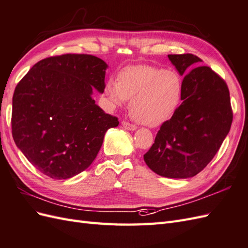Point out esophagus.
Segmentation results:
<instances>
[{"instance_id": "34e87169", "label": "esophagus", "mask_w": 248, "mask_h": 248, "mask_svg": "<svg viewBox=\"0 0 248 248\" xmlns=\"http://www.w3.org/2000/svg\"><path fill=\"white\" fill-rule=\"evenodd\" d=\"M122 125L123 127L128 129V130H136L137 129V126L134 125V124H130L129 122H127V121H122Z\"/></svg>"}]
</instances>
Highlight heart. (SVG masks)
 I'll return each mask as SVG.
<instances>
[{"label":"heart","instance_id":"heart-1","mask_svg":"<svg viewBox=\"0 0 248 248\" xmlns=\"http://www.w3.org/2000/svg\"><path fill=\"white\" fill-rule=\"evenodd\" d=\"M118 78L107 80L106 98L113 106L123 105L131 99V113L147 126H159L170 120L182 101L184 83L174 70L134 65L124 68Z\"/></svg>","mask_w":248,"mask_h":248}]
</instances>
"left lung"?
Here are the masks:
<instances>
[{"mask_svg":"<svg viewBox=\"0 0 248 248\" xmlns=\"http://www.w3.org/2000/svg\"><path fill=\"white\" fill-rule=\"evenodd\" d=\"M181 76L202 62L195 54H168ZM173 116L163 123L144 155L147 166L165 178L185 179L202 171L218 153L232 123L226 82L208 66L192 68Z\"/></svg>","mask_w":248,"mask_h":248,"instance_id":"left-lung-1","label":"left lung"}]
</instances>
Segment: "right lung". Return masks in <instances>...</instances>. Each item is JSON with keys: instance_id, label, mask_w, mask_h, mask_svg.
Instances as JSON below:
<instances>
[{"instance_id": "add662e5", "label": "right lung", "mask_w": 248, "mask_h": 248, "mask_svg": "<svg viewBox=\"0 0 248 248\" xmlns=\"http://www.w3.org/2000/svg\"><path fill=\"white\" fill-rule=\"evenodd\" d=\"M107 64L90 54L41 60L17 83L11 129L26 159L47 177L68 179L92 164L117 117L92 98L104 92Z\"/></svg>"}]
</instances>
